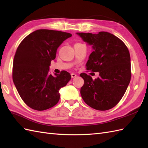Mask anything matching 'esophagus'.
I'll use <instances>...</instances> for the list:
<instances>
[{
    "label": "esophagus",
    "mask_w": 148,
    "mask_h": 148,
    "mask_svg": "<svg viewBox=\"0 0 148 148\" xmlns=\"http://www.w3.org/2000/svg\"><path fill=\"white\" fill-rule=\"evenodd\" d=\"M76 76H77V75H76V74H74V73H72V74H71V77H72V78L76 77Z\"/></svg>",
    "instance_id": "obj_1"
}]
</instances>
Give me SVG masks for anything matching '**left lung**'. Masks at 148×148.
I'll list each match as a JSON object with an SVG mask.
<instances>
[{
	"instance_id": "obj_1",
	"label": "left lung",
	"mask_w": 148,
	"mask_h": 148,
	"mask_svg": "<svg viewBox=\"0 0 148 148\" xmlns=\"http://www.w3.org/2000/svg\"><path fill=\"white\" fill-rule=\"evenodd\" d=\"M76 34L93 49L86 64V69L99 72V77L94 80L85 73L80 74L84 81L81 88V97L93 109H111L120 101L130 83L129 51L121 39L109 32Z\"/></svg>"
}]
</instances>
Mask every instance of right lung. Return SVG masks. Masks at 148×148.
Wrapping results in <instances>:
<instances>
[{
    "instance_id": "add662e5",
    "label": "right lung",
    "mask_w": 148,
    "mask_h": 148,
    "mask_svg": "<svg viewBox=\"0 0 148 148\" xmlns=\"http://www.w3.org/2000/svg\"><path fill=\"white\" fill-rule=\"evenodd\" d=\"M72 36L61 31L39 29L28 35L14 55L12 79L22 100L33 109L44 111L60 100L59 90L71 79L68 72L49 73L51 60L65 40Z\"/></svg>"
}]
</instances>
